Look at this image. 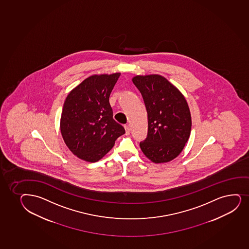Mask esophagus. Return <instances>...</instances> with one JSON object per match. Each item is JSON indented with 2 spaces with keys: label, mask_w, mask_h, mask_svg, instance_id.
<instances>
[{
  "label": "esophagus",
  "mask_w": 249,
  "mask_h": 249,
  "mask_svg": "<svg viewBox=\"0 0 249 249\" xmlns=\"http://www.w3.org/2000/svg\"><path fill=\"white\" fill-rule=\"evenodd\" d=\"M124 129H125L126 135H129L130 134V129H129V125H124Z\"/></svg>",
  "instance_id": "obj_1"
}]
</instances>
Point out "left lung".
<instances>
[{
  "label": "left lung",
  "mask_w": 249,
  "mask_h": 249,
  "mask_svg": "<svg viewBox=\"0 0 249 249\" xmlns=\"http://www.w3.org/2000/svg\"><path fill=\"white\" fill-rule=\"evenodd\" d=\"M132 80L142 94L148 114V135L140 142V149L154 163L169 162L180 154L191 132L185 98L159 74L137 75Z\"/></svg>",
  "instance_id": "left-lung-1"
}]
</instances>
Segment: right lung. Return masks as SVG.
<instances>
[{"label": "right lung", "mask_w": 249, "mask_h": 249, "mask_svg": "<svg viewBox=\"0 0 249 249\" xmlns=\"http://www.w3.org/2000/svg\"><path fill=\"white\" fill-rule=\"evenodd\" d=\"M120 73L94 74L69 93L60 118V132L69 149L80 160L96 162L125 130L113 119L109 95Z\"/></svg>", "instance_id": "right-lung-1"}]
</instances>
